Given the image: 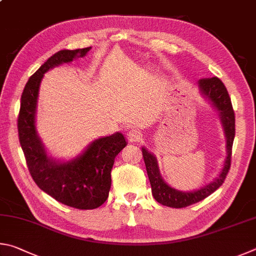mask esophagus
Listing matches in <instances>:
<instances>
[{
  "instance_id": "obj_1",
  "label": "esophagus",
  "mask_w": 256,
  "mask_h": 256,
  "mask_svg": "<svg viewBox=\"0 0 256 256\" xmlns=\"http://www.w3.org/2000/svg\"><path fill=\"white\" fill-rule=\"evenodd\" d=\"M127 137H128V140L130 142H140L142 140V132L138 130V129H132V130H129L127 134Z\"/></svg>"
}]
</instances>
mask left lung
<instances>
[{"label": "left lung", "instance_id": "1", "mask_svg": "<svg viewBox=\"0 0 256 256\" xmlns=\"http://www.w3.org/2000/svg\"><path fill=\"white\" fill-rule=\"evenodd\" d=\"M198 88L201 96L209 103L210 106L217 112L219 119H220L226 138V158L222 162L220 172L212 181L200 186L199 189L181 191L166 183V181L160 176L156 156L147 150L145 146H142V156H144L147 176H148L152 186V194H153V196L158 202L171 208H184L207 198L208 196L212 194L222 184L230 166L232 147L235 137V114L234 110H232L230 94H228L225 85L218 78L199 80Z\"/></svg>", "mask_w": 256, "mask_h": 256}]
</instances>
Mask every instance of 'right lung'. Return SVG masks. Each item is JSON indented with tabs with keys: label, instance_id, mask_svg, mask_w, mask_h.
<instances>
[{
	"label": "right lung",
	"instance_id": "obj_1",
	"mask_svg": "<svg viewBox=\"0 0 256 256\" xmlns=\"http://www.w3.org/2000/svg\"><path fill=\"white\" fill-rule=\"evenodd\" d=\"M90 49H62L49 57L26 82L18 118L20 144L34 181L54 199L76 209H96L108 199L114 158L127 140L122 132H116L92 140L74 158H56L49 155L39 136L36 114L44 73L84 57Z\"/></svg>",
	"mask_w": 256,
	"mask_h": 256
}]
</instances>
